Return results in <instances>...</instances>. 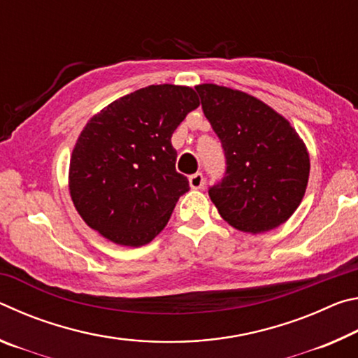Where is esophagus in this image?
I'll return each mask as SVG.
<instances>
[{
	"mask_svg": "<svg viewBox=\"0 0 358 358\" xmlns=\"http://www.w3.org/2000/svg\"><path fill=\"white\" fill-rule=\"evenodd\" d=\"M189 185H191L192 189H201V187H203V185H205L203 175L201 172L191 175V177H189Z\"/></svg>",
	"mask_w": 358,
	"mask_h": 358,
	"instance_id": "esophagus-1",
	"label": "esophagus"
}]
</instances>
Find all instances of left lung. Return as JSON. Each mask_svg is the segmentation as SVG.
Returning a JSON list of instances; mask_svg holds the SVG:
<instances>
[{
	"label": "left lung",
	"mask_w": 358,
	"mask_h": 358,
	"mask_svg": "<svg viewBox=\"0 0 358 358\" xmlns=\"http://www.w3.org/2000/svg\"><path fill=\"white\" fill-rule=\"evenodd\" d=\"M196 92L226 157L222 180L208 189L220 215L250 234L287 221L310 177V156L299 134L254 96L213 83L197 85Z\"/></svg>",
	"instance_id": "8db88e82"
}]
</instances>
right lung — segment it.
I'll return each mask as SVG.
<instances>
[{
	"label": "right lung",
	"mask_w": 358,
	"mask_h": 358,
	"mask_svg": "<svg viewBox=\"0 0 358 358\" xmlns=\"http://www.w3.org/2000/svg\"><path fill=\"white\" fill-rule=\"evenodd\" d=\"M199 104L189 87L150 85L88 121L72 151L69 191L90 227L123 246L147 245L166 227L189 191L171 138Z\"/></svg>",
	"instance_id": "obj_1"
}]
</instances>
